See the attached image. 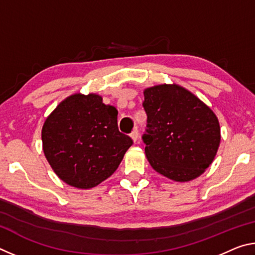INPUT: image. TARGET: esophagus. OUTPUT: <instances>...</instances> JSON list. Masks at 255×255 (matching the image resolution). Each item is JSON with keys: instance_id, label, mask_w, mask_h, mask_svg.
<instances>
[{"instance_id": "1", "label": "esophagus", "mask_w": 255, "mask_h": 255, "mask_svg": "<svg viewBox=\"0 0 255 255\" xmlns=\"http://www.w3.org/2000/svg\"><path fill=\"white\" fill-rule=\"evenodd\" d=\"M130 136H131L133 141H136V140L138 139V136H139V132H138V129H137V128L133 129V130H132L131 133H130Z\"/></svg>"}]
</instances>
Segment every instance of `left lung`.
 Instances as JSON below:
<instances>
[{
  "label": "left lung",
  "mask_w": 255,
  "mask_h": 255,
  "mask_svg": "<svg viewBox=\"0 0 255 255\" xmlns=\"http://www.w3.org/2000/svg\"><path fill=\"white\" fill-rule=\"evenodd\" d=\"M147 125L141 136L153 169L174 181H190L204 173L217 153L221 128L215 114L179 85L145 90Z\"/></svg>",
  "instance_id": "obj_1"
}]
</instances>
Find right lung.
I'll list each match as a JSON object with an SVG mask.
<instances>
[{"label":"right lung","mask_w":255,"mask_h":255,"mask_svg":"<svg viewBox=\"0 0 255 255\" xmlns=\"http://www.w3.org/2000/svg\"><path fill=\"white\" fill-rule=\"evenodd\" d=\"M118 110L97 94H74L46 119L41 138L47 161L64 182L90 189L118 169L132 145L120 132Z\"/></svg>","instance_id":"add662e5"}]
</instances>
